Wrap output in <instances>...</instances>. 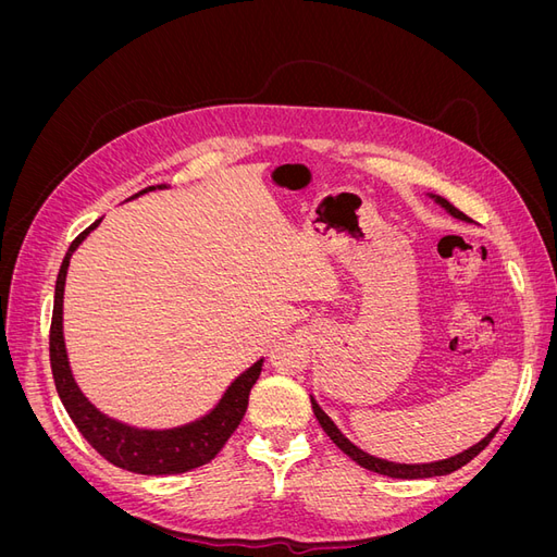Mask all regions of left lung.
<instances>
[{
	"mask_svg": "<svg viewBox=\"0 0 557 557\" xmlns=\"http://www.w3.org/2000/svg\"><path fill=\"white\" fill-rule=\"evenodd\" d=\"M436 201H440V205L450 213V215H455V218H460V221H469V218L460 211V209H455L450 201H446V199H442V197H436ZM311 407H313V413H315V418H318V423H320V428L325 430V434L330 436V440L339 446L350 460H356L360 467H364V469H369V471H376V474H383V476H391V479H432V476H446V474H450V471H455V469H460V467H465L469 460H474L476 455L493 442V436L497 434V430L499 428H495L491 434L485 436V440H481L476 446H471V448H467L465 453H460V455H453V458H448V460H440V462H430V465H397V462H387V460H379V458H374V455H369V453H364V450H360L358 446H352L346 436L336 430V425L332 423V420L327 418V413L318 407V404L311 399Z\"/></svg>",
	"mask_w": 557,
	"mask_h": 557,
	"instance_id": "1",
	"label": "left lung"
}]
</instances>
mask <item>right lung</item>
Wrapping results in <instances>:
<instances>
[{"mask_svg":"<svg viewBox=\"0 0 557 557\" xmlns=\"http://www.w3.org/2000/svg\"><path fill=\"white\" fill-rule=\"evenodd\" d=\"M148 190H156V188H146L141 193H148ZM97 225L99 221L92 223L86 232H81L72 242L70 250H66V256L62 260L58 283H55V305H53V320H50L48 344H50V369H53L58 395L64 404L66 413H70V418L74 420V425L83 434V440H86L111 465L134 471V474H146V476L183 474V471H190L195 467L211 462L227 444L232 432L239 428L248 407L250 387L260 379L262 360H258L250 369H246V372L227 387L225 397L209 416L185 428L164 430V432L134 430L129 425L115 423V420L107 418L104 413H99L92 404L83 397L78 385L74 383L70 362H66L64 339H62V295H64L66 267H70L72 252Z\"/></svg>","mask_w":557,"mask_h":557,"instance_id":"obj_1","label":"right lung"}]
</instances>
